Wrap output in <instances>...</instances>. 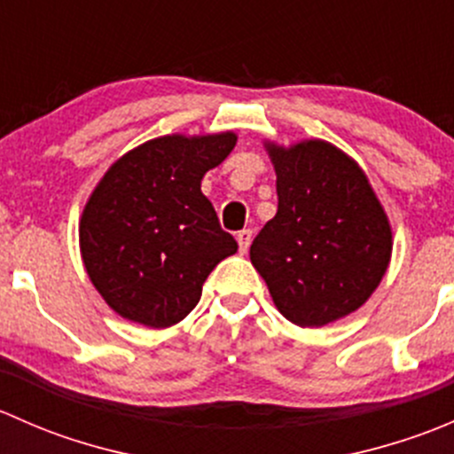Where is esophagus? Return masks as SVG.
I'll list each match as a JSON object with an SVG mask.
<instances>
[{
    "label": "esophagus",
    "mask_w": 454,
    "mask_h": 454,
    "mask_svg": "<svg viewBox=\"0 0 454 454\" xmlns=\"http://www.w3.org/2000/svg\"><path fill=\"white\" fill-rule=\"evenodd\" d=\"M250 241H253V231L250 228H244V231L237 232V244H239L241 253H246L250 248Z\"/></svg>",
    "instance_id": "esophagus-1"
}]
</instances>
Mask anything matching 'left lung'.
I'll use <instances>...</instances> for the list:
<instances>
[{"instance_id":"left-lung-1","label":"left lung","mask_w":454,"mask_h":454,"mask_svg":"<svg viewBox=\"0 0 454 454\" xmlns=\"http://www.w3.org/2000/svg\"><path fill=\"white\" fill-rule=\"evenodd\" d=\"M277 215L250 246L278 312L323 327L373 294L391 259V226L358 164L323 140L268 145Z\"/></svg>"}]
</instances>
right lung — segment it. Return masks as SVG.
Returning a JSON list of instances; mask_svg holds the SVG:
<instances>
[{
  "mask_svg": "<svg viewBox=\"0 0 454 454\" xmlns=\"http://www.w3.org/2000/svg\"><path fill=\"white\" fill-rule=\"evenodd\" d=\"M237 136H162L122 155L81 217L87 274L109 308L146 327H171L200 303L215 265L237 253L201 177L235 149Z\"/></svg>",
  "mask_w": 454,
  "mask_h": 454,
  "instance_id": "add662e5",
  "label": "right lung"
}]
</instances>
